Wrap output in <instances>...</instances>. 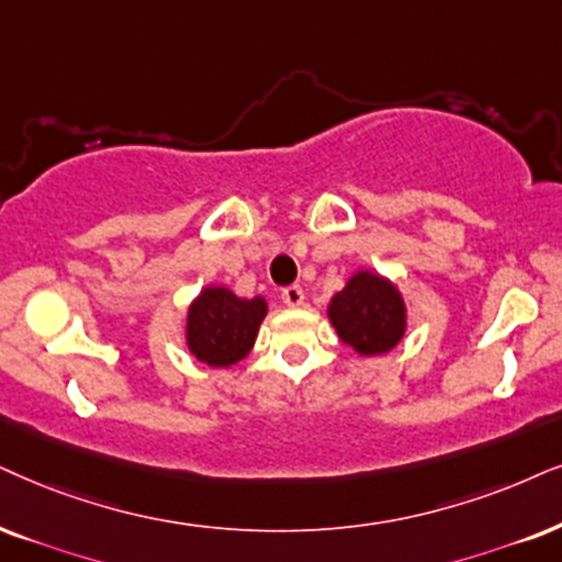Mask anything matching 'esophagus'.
<instances>
[{"mask_svg":"<svg viewBox=\"0 0 562 562\" xmlns=\"http://www.w3.org/2000/svg\"><path fill=\"white\" fill-rule=\"evenodd\" d=\"M280 297H282V303L290 305V308H297V305H303L305 293H303L301 285H290V288L282 290Z\"/></svg>","mask_w":562,"mask_h":562,"instance_id":"1","label":"esophagus"}]
</instances>
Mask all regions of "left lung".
Wrapping results in <instances>:
<instances>
[{
    "mask_svg": "<svg viewBox=\"0 0 562 562\" xmlns=\"http://www.w3.org/2000/svg\"><path fill=\"white\" fill-rule=\"evenodd\" d=\"M329 322L339 339L360 355L394 350L407 329L404 297L392 280L360 269L331 297Z\"/></svg>",
    "mask_w": 562,
    "mask_h": 562,
    "instance_id": "8db88e82",
    "label": "left lung"
}]
</instances>
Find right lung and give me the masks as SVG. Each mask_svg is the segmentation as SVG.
Listing matches in <instances>:
<instances>
[{
    "instance_id": "1",
    "label": "right lung",
    "mask_w": 562,
    "mask_h": 562,
    "mask_svg": "<svg viewBox=\"0 0 562 562\" xmlns=\"http://www.w3.org/2000/svg\"><path fill=\"white\" fill-rule=\"evenodd\" d=\"M265 316L267 301L261 295L238 297L228 288H204L187 314L189 352L212 368L236 366L251 352Z\"/></svg>"
}]
</instances>
